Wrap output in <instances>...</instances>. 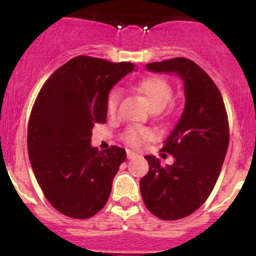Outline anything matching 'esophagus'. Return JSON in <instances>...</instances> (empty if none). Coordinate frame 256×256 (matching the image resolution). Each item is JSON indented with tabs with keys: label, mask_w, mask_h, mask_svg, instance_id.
<instances>
[{
	"label": "esophagus",
	"mask_w": 256,
	"mask_h": 256,
	"mask_svg": "<svg viewBox=\"0 0 256 256\" xmlns=\"http://www.w3.org/2000/svg\"><path fill=\"white\" fill-rule=\"evenodd\" d=\"M135 157H138V154L134 151H130V150H128V158L132 160V158H135Z\"/></svg>",
	"instance_id": "1"
}]
</instances>
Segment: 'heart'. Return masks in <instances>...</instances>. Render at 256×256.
Returning a JSON list of instances; mask_svg holds the SVG:
<instances>
[{
	"instance_id": "1",
	"label": "heart",
	"mask_w": 256,
	"mask_h": 256,
	"mask_svg": "<svg viewBox=\"0 0 256 256\" xmlns=\"http://www.w3.org/2000/svg\"><path fill=\"white\" fill-rule=\"evenodd\" d=\"M134 90L141 94L146 99L147 104L152 110H162L167 105L172 96V88L170 82L162 76H148L131 85ZM120 102V92L114 89L106 98V112L110 116L115 115ZM124 141L132 147H140L146 141L154 138V132L151 128L130 126L122 135Z\"/></svg>"
}]
</instances>
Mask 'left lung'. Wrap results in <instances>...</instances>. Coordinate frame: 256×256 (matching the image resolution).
<instances>
[{"label": "left lung", "mask_w": 256, "mask_h": 256, "mask_svg": "<svg viewBox=\"0 0 256 256\" xmlns=\"http://www.w3.org/2000/svg\"><path fill=\"white\" fill-rule=\"evenodd\" d=\"M146 69L174 73L184 82V110L161 148L174 157V164L162 167L154 156H144L150 168L140 180L146 208L177 220L197 210L216 186L229 144L228 115L216 85L190 59L154 62Z\"/></svg>", "instance_id": "8db88e82"}]
</instances>
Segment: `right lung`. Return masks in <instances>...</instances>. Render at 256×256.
<instances>
[{"instance_id":"1","label":"right lung","mask_w":256,"mask_h":256,"mask_svg":"<svg viewBox=\"0 0 256 256\" xmlns=\"http://www.w3.org/2000/svg\"><path fill=\"white\" fill-rule=\"evenodd\" d=\"M134 69L128 62L76 56L49 76L36 99L28 121V156L44 197L64 216L90 218L109 200L126 151L92 147V130L106 121L110 89Z\"/></svg>"}]
</instances>
